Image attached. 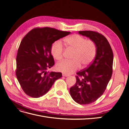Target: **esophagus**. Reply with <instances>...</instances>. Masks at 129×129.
Listing matches in <instances>:
<instances>
[{"label": "esophagus", "mask_w": 129, "mask_h": 129, "mask_svg": "<svg viewBox=\"0 0 129 129\" xmlns=\"http://www.w3.org/2000/svg\"><path fill=\"white\" fill-rule=\"evenodd\" d=\"M62 76H65V77H67L69 76V75H68V74H62Z\"/></svg>", "instance_id": "obj_1"}]
</instances>
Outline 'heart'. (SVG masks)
Returning <instances> with one entry per match:
<instances>
[{
    "label": "heart",
    "instance_id": "obj_1",
    "mask_svg": "<svg viewBox=\"0 0 129 129\" xmlns=\"http://www.w3.org/2000/svg\"><path fill=\"white\" fill-rule=\"evenodd\" d=\"M63 44L67 49L73 50L71 61H64L56 64L58 71L65 74H71L80 66L87 67L93 60L96 54V46L91 40L85 39L79 34H73L65 38ZM64 48L60 41H56L52 45L50 52L53 57L57 61L63 58Z\"/></svg>",
    "mask_w": 129,
    "mask_h": 129
}]
</instances>
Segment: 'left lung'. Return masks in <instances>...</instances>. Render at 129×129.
<instances>
[{
    "mask_svg": "<svg viewBox=\"0 0 129 129\" xmlns=\"http://www.w3.org/2000/svg\"><path fill=\"white\" fill-rule=\"evenodd\" d=\"M79 33L95 42L96 54L88 68L76 73V82L69 91L76 103L89 104L102 96L106 89L112 76L114 55L110 44L102 34L91 30L79 31Z\"/></svg>",
    "mask_w": 129,
    "mask_h": 129,
    "instance_id": "obj_1",
    "label": "left lung"
}]
</instances>
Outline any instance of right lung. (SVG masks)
<instances>
[{
	"mask_svg": "<svg viewBox=\"0 0 129 129\" xmlns=\"http://www.w3.org/2000/svg\"><path fill=\"white\" fill-rule=\"evenodd\" d=\"M70 33L50 27L36 28L22 39L18 50L15 73L26 94L33 98L42 96L62 77L61 73L47 72L54 64L50 48L55 41Z\"/></svg>",
	"mask_w": 129,
	"mask_h": 129,
	"instance_id": "obj_1",
	"label": "right lung"
}]
</instances>
